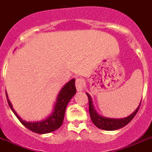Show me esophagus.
I'll list each match as a JSON object with an SVG mask.
<instances>
[{"instance_id":"34e87169","label":"esophagus","mask_w":152,"mask_h":152,"mask_svg":"<svg viewBox=\"0 0 152 152\" xmlns=\"http://www.w3.org/2000/svg\"><path fill=\"white\" fill-rule=\"evenodd\" d=\"M76 90L78 91H83V88L85 87V82L83 80V79L82 78H77L76 79Z\"/></svg>"}]
</instances>
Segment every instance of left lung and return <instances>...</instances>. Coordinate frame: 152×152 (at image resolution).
<instances>
[{"label":"left lung","mask_w":152,"mask_h":152,"mask_svg":"<svg viewBox=\"0 0 152 152\" xmlns=\"http://www.w3.org/2000/svg\"><path fill=\"white\" fill-rule=\"evenodd\" d=\"M88 97V103H89V113H90V117L91 119L92 122L98 128L102 129V130H115L118 129H120L121 127H124L127 125L132 119L134 118V116L138 112L140 106L141 105V102H140V105L137 108V110L132 113L130 115L127 116V117L124 118H110L103 117V116L100 115L98 113L96 112V110L94 108V106L92 104L91 97H90L88 94L86 93Z\"/></svg>","instance_id":"1"}]
</instances>
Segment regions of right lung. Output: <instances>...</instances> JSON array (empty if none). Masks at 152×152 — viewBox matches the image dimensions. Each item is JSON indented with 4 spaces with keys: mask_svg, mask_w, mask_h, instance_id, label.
I'll return each instance as SVG.
<instances>
[{
    "mask_svg": "<svg viewBox=\"0 0 152 152\" xmlns=\"http://www.w3.org/2000/svg\"><path fill=\"white\" fill-rule=\"evenodd\" d=\"M76 92V86H75V79H73L69 81L59 92L52 114L47 118L44 119L42 121H36V122H27V121H23L12 108V104L8 99L7 93H6V95H7V99L10 107L13 112L15 115L20 121V122L31 131L37 133V134H43L55 131L61 126V124H63L66 106L69 100H71L72 97L75 95Z\"/></svg>",
    "mask_w": 152,
    "mask_h": 152,
    "instance_id": "obj_1",
    "label": "right lung"
}]
</instances>
